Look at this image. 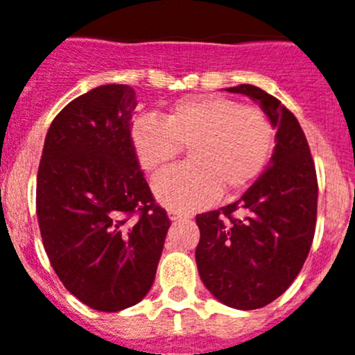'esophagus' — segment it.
<instances>
[{"label":"esophagus","instance_id":"obj_1","mask_svg":"<svg viewBox=\"0 0 355 355\" xmlns=\"http://www.w3.org/2000/svg\"><path fill=\"white\" fill-rule=\"evenodd\" d=\"M168 215H170L171 220H182V218H185V215L180 214V211H177V210H170L168 211Z\"/></svg>","mask_w":355,"mask_h":355}]
</instances>
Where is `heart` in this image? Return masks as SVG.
<instances>
[{"label":"heart","mask_w":355,"mask_h":355,"mask_svg":"<svg viewBox=\"0 0 355 355\" xmlns=\"http://www.w3.org/2000/svg\"><path fill=\"white\" fill-rule=\"evenodd\" d=\"M131 140L141 168L152 175L187 148L191 164L155 178L154 193L173 210L193 211L214 203L223 191L238 193L252 184L270 161L275 131L259 108L210 96L182 99L164 122L137 119Z\"/></svg>","instance_id":"1"}]
</instances>
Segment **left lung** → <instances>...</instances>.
Returning a JSON list of instances; mask_svg holds the SVG:
<instances>
[{
  "label": "left lung",
  "mask_w": 355,
  "mask_h": 355,
  "mask_svg": "<svg viewBox=\"0 0 355 355\" xmlns=\"http://www.w3.org/2000/svg\"><path fill=\"white\" fill-rule=\"evenodd\" d=\"M226 91L259 103L277 129V145L270 166L240 200L196 215V264L220 303L256 310L286 293L303 268L315 233L319 185L306 137L293 112L256 85Z\"/></svg>",
  "instance_id": "left-lung-1"
}]
</instances>
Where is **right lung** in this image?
Masks as SVG:
<instances>
[{
	"mask_svg": "<svg viewBox=\"0 0 355 355\" xmlns=\"http://www.w3.org/2000/svg\"><path fill=\"white\" fill-rule=\"evenodd\" d=\"M135 89L96 87L49 128L36 215L62 286L99 312H121L150 291L170 218L155 203L131 140Z\"/></svg>",
	"mask_w": 355,
	"mask_h": 355,
	"instance_id": "obj_1",
	"label": "right lung"
}]
</instances>
